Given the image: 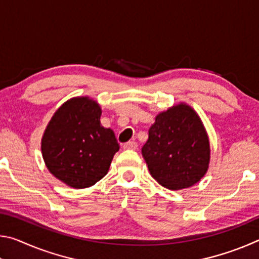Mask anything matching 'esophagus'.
I'll use <instances>...</instances> for the list:
<instances>
[{
	"label": "esophagus",
	"instance_id": "34e87169",
	"mask_svg": "<svg viewBox=\"0 0 259 259\" xmlns=\"http://www.w3.org/2000/svg\"><path fill=\"white\" fill-rule=\"evenodd\" d=\"M123 148L124 150H136V148H137V143L136 142H128V143H125V144H123Z\"/></svg>",
	"mask_w": 259,
	"mask_h": 259
}]
</instances>
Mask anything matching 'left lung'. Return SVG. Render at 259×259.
Returning a JSON list of instances; mask_svg holds the SVG:
<instances>
[{
	"mask_svg": "<svg viewBox=\"0 0 259 259\" xmlns=\"http://www.w3.org/2000/svg\"><path fill=\"white\" fill-rule=\"evenodd\" d=\"M142 154L152 177L163 187L176 191L200 182L210 161L209 138L200 116L183 103L157 114Z\"/></svg>",
	"mask_w": 259,
	"mask_h": 259,
	"instance_id": "1",
	"label": "left lung"
}]
</instances>
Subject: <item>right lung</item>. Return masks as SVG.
<instances>
[{
  "instance_id": "right-lung-1",
  "label": "right lung",
  "mask_w": 259,
  "mask_h": 259,
  "mask_svg": "<svg viewBox=\"0 0 259 259\" xmlns=\"http://www.w3.org/2000/svg\"><path fill=\"white\" fill-rule=\"evenodd\" d=\"M102 108L88 97L67 100L42 137V156L56 178L74 188L95 185L107 174L119 143L100 124Z\"/></svg>"
}]
</instances>
